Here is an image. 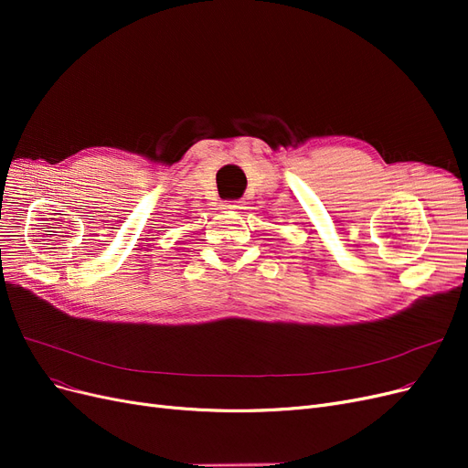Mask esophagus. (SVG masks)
<instances>
[{
	"label": "esophagus",
	"mask_w": 468,
	"mask_h": 468,
	"mask_svg": "<svg viewBox=\"0 0 468 468\" xmlns=\"http://www.w3.org/2000/svg\"><path fill=\"white\" fill-rule=\"evenodd\" d=\"M222 207H224L226 210H238V208H242V207H239V201H226Z\"/></svg>",
	"instance_id": "obj_1"
}]
</instances>
